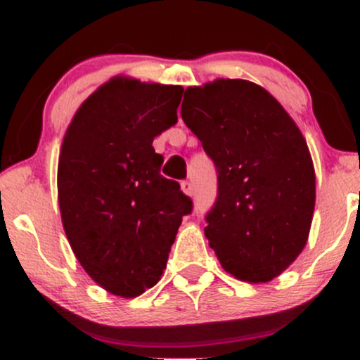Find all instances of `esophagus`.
<instances>
[{
    "mask_svg": "<svg viewBox=\"0 0 360 360\" xmlns=\"http://www.w3.org/2000/svg\"><path fill=\"white\" fill-rule=\"evenodd\" d=\"M181 189H183V193L188 194V196H193V184L189 183V181H183V183H181Z\"/></svg>",
    "mask_w": 360,
    "mask_h": 360,
    "instance_id": "esophagus-1",
    "label": "esophagus"
}]
</instances>
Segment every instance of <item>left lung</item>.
Returning <instances> with one entry per match:
<instances>
[{"mask_svg":"<svg viewBox=\"0 0 360 360\" xmlns=\"http://www.w3.org/2000/svg\"><path fill=\"white\" fill-rule=\"evenodd\" d=\"M181 117L218 172L210 247L233 278L269 283L308 240L316 186L307 140L269 91L245 79L189 86Z\"/></svg>","mask_w":360,"mask_h":360,"instance_id":"1","label":"left lung"}]
</instances>
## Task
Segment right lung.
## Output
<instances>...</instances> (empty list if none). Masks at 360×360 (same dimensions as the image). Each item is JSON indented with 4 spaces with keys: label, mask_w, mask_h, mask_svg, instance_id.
Wrapping results in <instances>:
<instances>
[{
    "label": "right lung",
    "mask_w": 360,
    "mask_h": 360,
    "mask_svg": "<svg viewBox=\"0 0 360 360\" xmlns=\"http://www.w3.org/2000/svg\"><path fill=\"white\" fill-rule=\"evenodd\" d=\"M181 86L117 76L89 94L62 140L57 198L82 269L111 295L135 298L160 279L193 203L160 176L152 142L177 122Z\"/></svg>",
    "instance_id": "1"
}]
</instances>
